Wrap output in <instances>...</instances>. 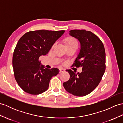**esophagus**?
Segmentation results:
<instances>
[{
  "label": "esophagus",
  "mask_w": 123,
  "mask_h": 123,
  "mask_svg": "<svg viewBox=\"0 0 123 123\" xmlns=\"http://www.w3.org/2000/svg\"><path fill=\"white\" fill-rule=\"evenodd\" d=\"M65 71V70L64 69H62V68H60V69H59V72L60 73H61V72H64Z\"/></svg>",
  "instance_id": "esophagus-1"
}]
</instances>
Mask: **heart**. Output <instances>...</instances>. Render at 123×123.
Instances as JSON below:
<instances>
[{
	"label": "heart",
	"instance_id": "1",
	"mask_svg": "<svg viewBox=\"0 0 123 123\" xmlns=\"http://www.w3.org/2000/svg\"><path fill=\"white\" fill-rule=\"evenodd\" d=\"M63 42L64 44L65 47H76L78 46V42L75 38L71 36H68L64 38L63 40Z\"/></svg>",
	"mask_w": 123,
	"mask_h": 123
}]
</instances>
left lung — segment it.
<instances>
[{
  "label": "left lung",
  "instance_id": "8db88e82",
  "mask_svg": "<svg viewBox=\"0 0 123 123\" xmlns=\"http://www.w3.org/2000/svg\"><path fill=\"white\" fill-rule=\"evenodd\" d=\"M69 34L80 43V49L74 66L81 67V73L66 71L70 79L63 83L68 92L77 96L89 94L100 83L106 69V53L101 41L97 36L85 30H74Z\"/></svg>",
  "mask_w": 123,
  "mask_h": 123
}]
</instances>
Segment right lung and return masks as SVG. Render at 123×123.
Masks as SVG:
<instances>
[{
	"mask_svg": "<svg viewBox=\"0 0 123 123\" xmlns=\"http://www.w3.org/2000/svg\"><path fill=\"white\" fill-rule=\"evenodd\" d=\"M65 31L37 30L23 35L17 43L12 57L15 79L25 92L39 95L48 90L52 77L59 70L47 69L39 61Z\"/></svg>",
	"mask_w": 123,
	"mask_h": 123,
	"instance_id": "right-lung-1",
	"label": "right lung"
}]
</instances>
